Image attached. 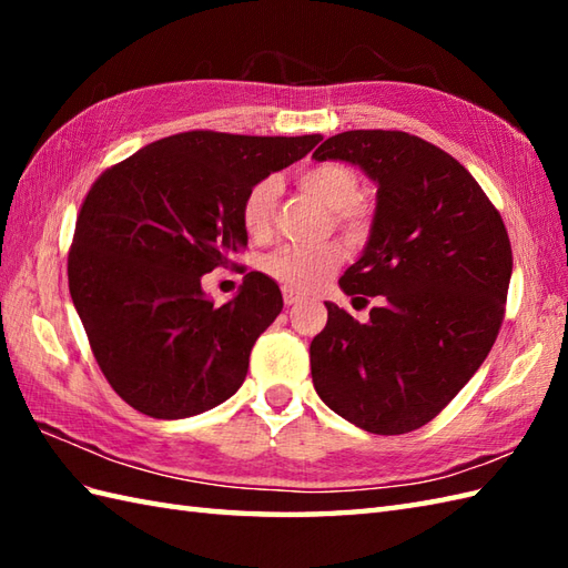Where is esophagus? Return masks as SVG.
Masks as SVG:
<instances>
[{
	"instance_id": "1",
	"label": "esophagus",
	"mask_w": 568,
	"mask_h": 568,
	"mask_svg": "<svg viewBox=\"0 0 568 568\" xmlns=\"http://www.w3.org/2000/svg\"><path fill=\"white\" fill-rule=\"evenodd\" d=\"M283 300H285V305H295V303H300V300H303V295L293 291V287H283Z\"/></svg>"
}]
</instances>
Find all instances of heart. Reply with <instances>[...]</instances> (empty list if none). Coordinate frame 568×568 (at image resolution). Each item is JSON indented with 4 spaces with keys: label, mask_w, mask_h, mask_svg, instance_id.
Instances as JSON below:
<instances>
[{
    "label": "heart",
    "mask_w": 568,
    "mask_h": 568,
    "mask_svg": "<svg viewBox=\"0 0 568 568\" xmlns=\"http://www.w3.org/2000/svg\"><path fill=\"white\" fill-rule=\"evenodd\" d=\"M297 185L334 210L336 220L352 232H361L366 226L368 212L356 200L358 178L352 168L334 161L312 163L297 173ZM277 197H281V180L275 175H265L248 187L244 202H241V224L251 239L261 241L268 236ZM342 258L344 251L336 244L283 246L263 261V271L287 287L310 291V287H317Z\"/></svg>",
    "instance_id": "b5f03b06"
}]
</instances>
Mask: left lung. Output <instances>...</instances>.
<instances>
[{
  "label": "left lung",
  "instance_id": "1",
  "mask_svg": "<svg viewBox=\"0 0 568 568\" xmlns=\"http://www.w3.org/2000/svg\"><path fill=\"white\" fill-rule=\"evenodd\" d=\"M312 159L358 165L378 185L364 256L339 285L381 300L366 324L324 303L312 383L336 415L371 434L419 429L496 344L513 273L508 229L462 163L405 131H344Z\"/></svg>",
  "mask_w": 568,
  "mask_h": 568
}]
</instances>
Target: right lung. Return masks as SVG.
<instances>
[{
    "label": "right lung",
    "mask_w": 568,
    "mask_h": 568,
    "mask_svg": "<svg viewBox=\"0 0 568 568\" xmlns=\"http://www.w3.org/2000/svg\"><path fill=\"white\" fill-rule=\"evenodd\" d=\"M307 136L185 131L149 143L94 180L68 253L70 297L114 393L155 419L232 397L251 348L281 315V287L251 271L214 305L202 275L246 248L241 202L261 178L317 146Z\"/></svg>",
    "instance_id": "right-lung-1"
}]
</instances>
